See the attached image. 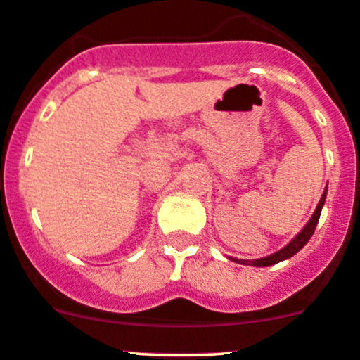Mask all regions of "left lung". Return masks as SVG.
Returning <instances> with one entry per match:
<instances>
[{"mask_svg": "<svg viewBox=\"0 0 360 360\" xmlns=\"http://www.w3.org/2000/svg\"><path fill=\"white\" fill-rule=\"evenodd\" d=\"M326 197H327V186H326V190H323V195H322V198H320L319 205H316L315 212H313V216L309 218V221L306 223L304 229H302L301 232H299L297 236H295L294 239L287 244V246L281 248L280 251H276V253H273V255H269V257L257 258V260H243V258H233V257H229V258L230 260L237 262V264H243V265L269 267V265H274V264H278V262H283V260H287V258L294 257V255L299 253V251H301L302 248L308 244V240L311 239L313 232H315V229H316V223H319V219H320V212H322L323 204H326Z\"/></svg>", "mask_w": 360, "mask_h": 360, "instance_id": "obj_1", "label": "left lung"}]
</instances>
